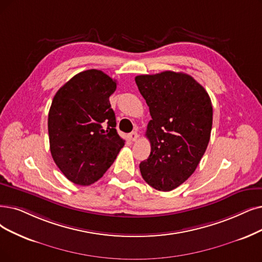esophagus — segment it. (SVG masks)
Returning <instances> with one entry per match:
<instances>
[{"label": "esophagus", "mask_w": 262, "mask_h": 262, "mask_svg": "<svg viewBox=\"0 0 262 262\" xmlns=\"http://www.w3.org/2000/svg\"><path fill=\"white\" fill-rule=\"evenodd\" d=\"M138 138H139L138 132L133 131V132H131V133L129 134V139H130L132 142H135V141H137V140H138Z\"/></svg>", "instance_id": "34e87169"}]
</instances>
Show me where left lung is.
<instances>
[{
  "label": "left lung",
  "mask_w": 262,
  "mask_h": 262,
  "mask_svg": "<svg viewBox=\"0 0 262 262\" xmlns=\"http://www.w3.org/2000/svg\"><path fill=\"white\" fill-rule=\"evenodd\" d=\"M135 82L151 116L145 134L151 150L140 171L155 189L171 191L189 179L207 148L212 102L200 83L185 73L139 75Z\"/></svg>",
  "instance_id": "1"
}]
</instances>
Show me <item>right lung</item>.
<instances>
[{"label":"right lung","instance_id":"obj_1","mask_svg":"<svg viewBox=\"0 0 262 262\" xmlns=\"http://www.w3.org/2000/svg\"><path fill=\"white\" fill-rule=\"evenodd\" d=\"M116 80L99 70L78 73L56 93L48 114L52 159L69 181H99L123 147L110 97Z\"/></svg>","mask_w":262,"mask_h":262}]
</instances>
